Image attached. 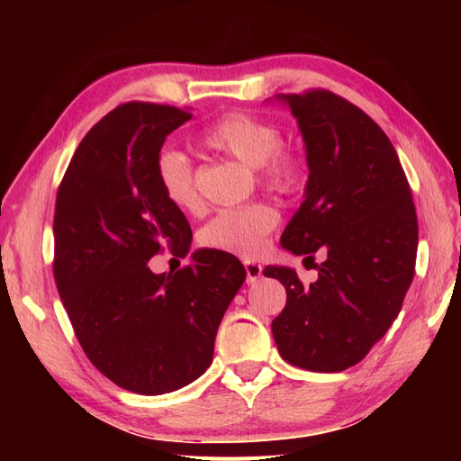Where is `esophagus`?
<instances>
[{
    "mask_svg": "<svg viewBox=\"0 0 461 461\" xmlns=\"http://www.w3.org/2000/svg\"><path fill=\"white\" fill-rule=\"evenodd\" d=\"M246 267V276H248V283H256L261 277V266L256 261H246L243 263Z\"/></svg>",
    "mask_w": 461,
    "mask_h": 461,
    "instance_id": "1",
    "label": "esophagus"
}]
</instances>
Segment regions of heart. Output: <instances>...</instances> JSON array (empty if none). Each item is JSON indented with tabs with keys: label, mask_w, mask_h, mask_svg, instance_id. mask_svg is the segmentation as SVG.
<instances>
[{
	"label": "heart",
	"mask_w": 461,
	"mask_h": 461,
	"mask_svg": "<svg viewBox=\"0 0 461 461\" xmlns=\"http://www.w3.org/2000/svg\"><path fill=\"white\" fill-rule=\"evenodd\" d=\"M198 140L203 149L256 168L259 184L271 192H295L305 174L301 152L283 142L279 126L263 116L231 111L202 131ZM156 178L166 200L176 208L184 212L200 208L202 195L188 156L164 150L156 160ZM277 221V210L266 202L225 208L200 230V243L238 258H253L263 249Z\"/></svg>",
	"instance_id": "1"
}]
</instances>
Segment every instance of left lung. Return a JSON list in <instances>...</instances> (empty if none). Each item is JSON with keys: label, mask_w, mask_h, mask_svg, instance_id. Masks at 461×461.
<instances>
[{"label": "left lung", "mask_w": 461, "mask_h": 461, "mask_svg": "<svg viewBox=\"0 0 461 461\" xmlns=\"http://www.w3.org/2000/svg\"><path fill=\"white\" fill-rule=\"evenodd\" d=\"M281 99L299 122L311 172L281 246L327 258L311 285L289 267L263 269L287 291L271 330L289 365L340 372L368 355L402 309L416 267V208L393 142L365 111L327 89Z\"/></svg>", "instance_id": "1"}]
</instances>
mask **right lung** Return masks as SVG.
Wrapping results in <instances>:
<instances>
[{"mask_svg": "<svg viewBox=\"0 0 461 461\" xmlns=\"http://www.w3.org/2000/svg\"><path fill=\"white\" fill-rule=\"evenodd\" d=\"M190 119L170 104H119L85 134L57 190L53 276L77 340L96 370L144 396L203 375L246 281L240 259L218 249L162 276L149 267L166 248L190 249V223L156 178L166 136Z\"/></svg>", "mask_w": 461, "mask_h": 461, "instance_id": "add662e5", "label": "right lung"}]
</instances>
